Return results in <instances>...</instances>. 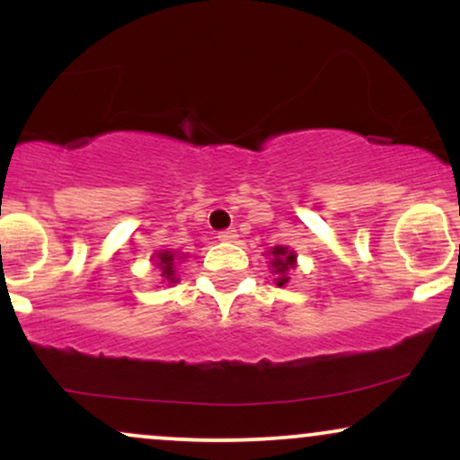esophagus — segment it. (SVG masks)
<instances>
[{
    "label": "esophagus",
    "instance_id": "1",
    "mask_svg": "<svg viewBox=\"0 0 460 460\" xmlns=\"http://www.w3.org/2000/svg\"><path fill=\"white\" fill-rule=\"evenodd\" d=\"M218 240H223V242H235V240H237V231H235V229H223V231H218Z\"/></svg>",
    "mask_w": 460,
    "mask_h": 460
}]
</instances>
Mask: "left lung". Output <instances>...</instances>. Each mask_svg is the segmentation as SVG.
Returning <instances> with one entry per match:
<instances>
[{
	"instance_id": "8db88e82",
	"label": "left lung",
	"mask_w": 460,
	"mask_h": 460,
	"mask_svg": "<svg viewBox=\"0 0 460 460\" xmlns=\"http://www.w3.org/2000/svg\"><path fill=\"white\" fill-rule=\"evenodd\" d=\"M294 261H296V255H294V251H288V248L285 246H274L272 248V274L277 279H274V281H277V285L279 288H281V285H285L289 281V277H288V272H289V268H294Z\"/></svg>"
}]
</instances>
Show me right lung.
I'll return each mask as SVG.
<instances>
[{
  "label": "right lung",
  "instance_id": "right-lung-1",
  "mask_svg": "<svg viewBox=\"0 0 460 460\" xmlns=\"http://www.w3.org/2000/svg\"><path fill=\"white\" fill-rule=\"evenodd\" d=\"M175 255H177V252H172V251L157 252V263H155V266L160 268V277L166 279V281H171V283L177 281V277H175Z\"/></svg>",
  "mask_w": 460,
  "mask_h": 460
}]
</instances>
